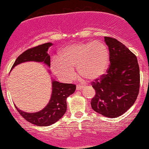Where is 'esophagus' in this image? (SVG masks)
<instances>
[{
	"label": "esophagus",
	"mask_w": 149,
	"mask_h": 149,
	"mask_svg": "<svg viewBox=\"0 0 149 149\" xmlns=\"http://www.w3.org/2000/svg\"><path fill=\"white\" fill-rule=\"evenodd\" d=\"M83 88H84V85H78L76 86V90H81Z\"/></svg>",
	"instance_id": "1"
}]
</instances>
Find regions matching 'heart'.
<instances>
[{
  "label": "heart",
  "mask_w": 149,
  "mask_h": 149,
  "mask_svg": "<svg viewBox=\"0 0 149 149\" xmlns=\"http://www.w3.org/2000/svg\"><path fill=\"white\" fill-rule=\"evenodd\" d=\"M109 61V51L103 42H78L66 46L59 56L53 57L51 68L53 73L63 81L73 80L76 76L75 67L80 76L94 80L107 72Z\"/></svg>",
  "instance_id": "obj_1"
}]
</instances>
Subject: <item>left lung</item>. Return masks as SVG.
<instances>
[{"label": "left lung", "mask_w": 149, "mask_h": 149, "mask_svg": "<svg viewBox=\"0 0 149 149\" xmlns=\"http://www.w3.org/2000/svg\"><path fill=\"white\" fill-rule=\"evenodd\" d=\"M110 63L107 74L92 83L96 95L92 99L95 111L108 118L125 113L134 103L139 90V67L136 57L115 38L104 37Z\"/></svg>", "instance_id": "1"}]
</instances>
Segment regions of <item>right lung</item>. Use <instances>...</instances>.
Instances as JSON below:
<instances>
[{
  "label": "right lung",
  "instance_id": "right-lung-1",
  "mask_svg": "<svg viewBox=\"0 0 149 149\" xmlns=\"http://www.w3.org/2000/svg\"><path fill=\"white\" fill-rule=\"evenodd\" d=\"M52 42L42 44L26 50L17 58L11 70L22 63L27 61L42 62L48 67L50 66V57L47 53ZM49 73L50 72L49 71ZM76 85L61 83L52 78V95L48 104L40 111L27 113L20 110L18 112L28 122L38 126H49L56 123L64 115L66 111V98L76 90Z\"/></svg>",
  "mask_w": 149,
  "mask_h": 149
}]
</instances>
